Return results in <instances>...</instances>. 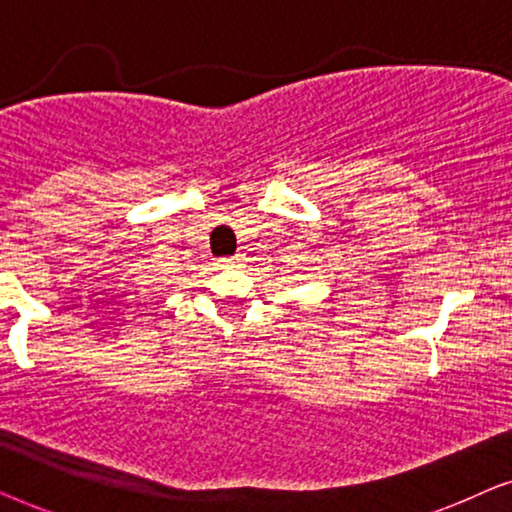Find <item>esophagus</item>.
<instances>
[{
  "label": "esophagus",
  "mask_w": 512,
  "mask_h": 512,
  "mask_svg": "<svg viewBox=\"0 0 512 512\" xmlns=\"http://www.w3.org/2000/svg\"><path fill=\"white\" fill-rule=\"evenodd\" d=\"M219 263L223 265V268H230V265H235V263H237V258H235V256H228V258H221Z\"/></svg>",
  "instance_id": "obj_1"
}]
</instances>
